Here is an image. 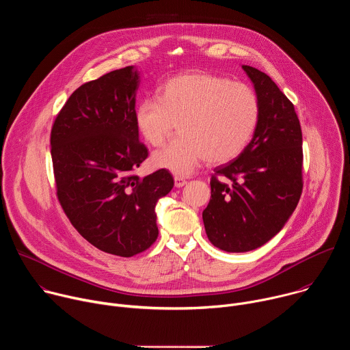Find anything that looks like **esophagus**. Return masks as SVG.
Wrapping results in <instances>:
<instances>
[{
    "label": "esophagus",
    "mask_w": 350,
    "mask_h": 350,
    "mask_svg": "<svg viewBox=\"0 0 350 350\" xmlns=\"http://www.w3.org/2000/svg\"><path fill=\"white\" fill-rule=\"evenodd\" d=\"M185 184H187V180H185V178H183V177H180V176H176V177H174V185H176L177 188L184 187Z\"/></svg>",
    "instance_id": "34e87169"
}]
</instances>
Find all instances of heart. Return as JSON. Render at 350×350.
I'll return each instance as SVG.
<instances>
[{"label": "heart", "mask_w": 350, "mask_h": 350, "mask_svg": "<svg viewBox=\"0 0 350 350\" xmlns=\"http://www.w3.org/2000/svg\"><path fill=\"white\" fill-rule=\"evenodd\" d=\"M260 116L256 92L245 83L209 73H185L167 80L158 98H145L134 111L141 137L162 145L178 122L180 137L152 155L157 167L191 173L201 161L220 165L242 154Z\"/></svg>", "instance_id": "obj_1"}]
</instances>
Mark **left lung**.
Segmentation results:
<instances>
[{
    "label": "left lung",
    "instance_id": "8db88e82",
    "mask_svg": "<svg viewBox=\"0 0 350 350\" xmlns=\"http://www.w3.org/2000/svg\"><path fill=\"white\" fill-rule=\"evenodd\" d=\"M260 104L254 137L239 157L215 169L202 213L209 241L247 252L281 231L302 195V129L293 104L256 68L243 65Z\"/></svg>",
    "mask_w": 350,
    "mask_h": 350
}]
</instances>
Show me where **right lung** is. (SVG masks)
Returning <instances> with one entry per match:
<instances>
[{
	"label": "right lung",
	"instance_id": "obj_1",
	"mask_svg": "<svg viewBox=\"0 0 350 350\" xmlns=\"http://www.w3.org/2000/svg\"><path fill=\"white\" fill-rule=\"evenodd\" d=\"M137 69L127 66L80 85L51 130L58 201L79 234L99 251L131 258L158 238L155 206L174 180L159 169L141 178L148 158L134 123Z\"/></svg>",
	"mask_w": 350,
	"mask_h": 350
}]
</instances>
